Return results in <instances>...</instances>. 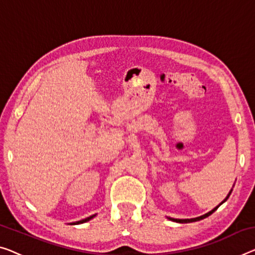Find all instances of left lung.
I'll return each instance as SVG.
<instances>
[{
  "mask_svg": "<svg viewBox=\"0 0 255 255\" xmlns=\"http://www.w3.org/2000/svg\"><path fill=\"white\" fill-rule=\"evenodd\" d=\"M230 193H231V191L229 192V195L227 196V198L222 201L221 204H223L225 203V201L228 199V197L230 196ZM220 204V205H221ZM219 205V206H220ZM219 206H216L215 208H213V210L211 211V212H208V213H206V214H204V215H201V216H198V218H195V219H172V218H169V220H172V221H174V222H178V223H189V222H195V221H199V220H203V219H205V218H207V216H210L212 213H214L216 210H218V207Z\"/></svg>",
  "mask_w": 255,
  "mask_h": 255,
  "instance_id": "obj_1",
  "label": "left lung"
}]
</instances>
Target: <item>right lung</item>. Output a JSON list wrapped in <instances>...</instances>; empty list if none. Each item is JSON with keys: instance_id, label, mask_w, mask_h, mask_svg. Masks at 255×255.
I'll use <instances>...</instances> for the list:
<instances>
[{"instance_id": "1", "label": "right lung", "mask_w": 255, "mask_h": 255, "mask_svg": "<svg viewBox=\"0 0 255 255\" xmlns=\"http://www.w3.org/2000/svg\"><path fill=\"white\" fill-rule=\"evenodd\" d=\"M94 216H96V214L91 215V216H89V218H86V219H83V220H81V221H77V222H73V223H71V225H81V223H85V222H87V221H89V220L93 219Z\"/></svg>"}]
</instances>
